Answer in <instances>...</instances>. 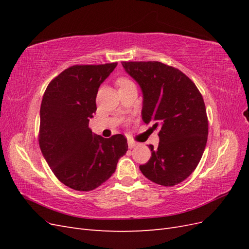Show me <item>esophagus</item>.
Here are the masks:
<instances>
[{
  "mask_svg": "<svg viewBox=\"0 0 249 249\" xmlns=\"http://www.w3.org/2000/svg\"><path fill=\"white\" fill-rule=\"evenodd\" d=\"M127 145H129V148H134L135 146H137V143L132 141V140H129L127 141Z\"/></svg>",
  "mask_w": 249,
  "mask_h": 249,
  "instance_id": "esophagus-1",
  "label": "esophagus"
}]
</instances>
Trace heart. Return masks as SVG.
I'll use <instances>...</instances> for the list:
<instances>
[{
  "label": "heart",
  "instance_id": "heart-1",
  "mask_svg": "<svg viewBox=\"0 0 249 249\" xmlns=\"http://www.w3.org/2000/svg\"><path fill=\"white\" fill-rule=\"evenodd\" d=\"M126 82H129V80H126V79H120V80L117 81V85L120 86V85L124 84V83H126Z\"/></svg>",
  "mask_w": 249,
  "mask_h": 249
}]
</instances>
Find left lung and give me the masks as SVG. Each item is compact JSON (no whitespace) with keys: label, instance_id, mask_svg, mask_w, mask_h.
Returning <instances> with one entry per match:
<instances>
[{"label":"left lung","instance_id":"obj_1","mask_svg":"<svg viewBox=\"0 0 249 249\" xmlns=\"http://www.w3.org/2000/svg\"><path fill=\"white\" fill-rule=\"evenodd\" d=\"M122 64L141 88L143 122L159 129V145H148L152 157L139 168L156 184L178 185L196 168L207 144L208 117L199 90L185 73L161 62Z\"/></svg>","mask_w":249,"mask_h":249}]
</instances>
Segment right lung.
<instances>
[{
  "label": "right lung",
  "instance_id": "right-lung-1",
  "mask_svg": "<svg viewBox=\"0 0 249 249\" xmlns=\"http://www.w3.org/2000/svg\"><path fill=\"white\" fill-rule=\"evenodd\" d=\"M116 65H73L51 81L43 94L41 153L57 178L73 190L91 191L106 182L127 150L124 135L103 138L88 126L99 88Z\"/></svg>",
  "mask_w": 249,
  "mask_h": 249
}]
</instances>
